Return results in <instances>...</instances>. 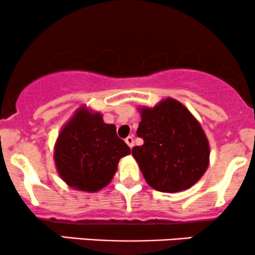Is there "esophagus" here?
Wrapping results in <instances>:
<instances>
[{
    "mask_svg": "<svg viewBox=\"0 0 255 255\" xmlns=\"http://www.w3.org/2000/svg\"><path fill=\"white\" fill-rule=\"evenodd\" d=\"M126 144L129 146L130 148H133V146H134V139H133V136L129 135V136L126 137Z\"/></svg>",
    "mask_w": 255,
    "mask_h": 255,
    "instance_id": "1",
    "label": "esophagus"
}]
</instances>
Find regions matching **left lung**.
<instances>
[{
    "label": "left lung",
    "mask_w": 255,
    "mask_h": 255,
    "mask_svg": "<svg viewBox=\"0 0 255 255\" xmlns=\"http://www.w3.org/2000/svg\"><path fill=\"white\" fill-rule=\"evenodd\" d=\"M136 134L144 144L131 154L146 182L156 191L176 193L191 188L209 166L210 146L197 119L176 99L141 108Z\"/></svg>",
    "instance_id": "left-lung-1"
}]
</instances>
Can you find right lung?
I'll list each match as a JSON object with an SVG mask.
<instances>
[{"mask_svg": "<svg viewBox=\"0 0 255 255\" xmlns=\"http://www.w3.org/2000/svg\"><path fill=\"white\" fill-rule=\"evenodd\" d=\"M129 153L115 126L104 124L101 113L81 107L58 134L54 159L69 187L93 193L110 183L119 160Z\"/></svg>", "mask_w": 255, "mask_h": 255, "instance_id": "obj_1", "label": "right lung"}]
</instances>
